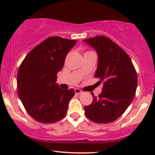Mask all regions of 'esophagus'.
Returning <instances> with one entry per match:
<instances>
[{"label":"esophagus","instance_id":"1","mask_svg":"<svg viewBox=\"0 0 155 155\" xmlns=\"http://www.w3.org/2000/svg\"><path fill=\"white\" fill-rule=\"evenodd\" d=\"M74 92H75L76 95H81V94L83 93V92L81 91L79 89H75V90H74Z\"/></svg>","mask_w":155,"mask_h":155}]
</instances>
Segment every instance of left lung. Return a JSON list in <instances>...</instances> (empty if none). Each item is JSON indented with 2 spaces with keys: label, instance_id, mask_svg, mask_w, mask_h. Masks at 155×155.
Instances as JSON below:
<instances>
[{
  "label": "left lung",
  "instance_id": "8db88e82",
  "mask_svg": "<svg viewBox=\"0 0 155 155\" xmlns=\"http://www.w3.org/2000/svg\"><path fill=\"white\" fill-rule=\"evenodd\" d=\"M96 51L97 66L95 77L104 82L98 98L93 97L84 106L85 115L96 123H110L123 114L136 94V69L127 53L104 35L83 40Z\"/></svg>",
  "mask_w": 155,
  "mask_h": 155
}]
</instances>
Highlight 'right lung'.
I'll return each mask as SVG.
<instances>
[{
	"mask_svg": "<svg viewBox=\"0 0 155 155\" xmlns=\"http://www.w3.org/2000/svg\"><path fill=\"white\" fill-rule=\"evenodd\" d=\"M76 40L52 36L27 54L17 74L18 95L28 113L41 123H54L66 115L74 89L63 90L56 83L68 52Z\"/></svg>",
	"mask_w": 155,
	"mask_h": 155,
	"instance_id": "add662e5",
	"label": "right lung"
}]
</instances>
